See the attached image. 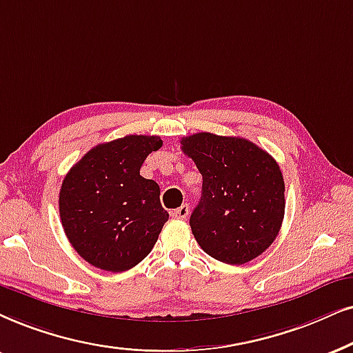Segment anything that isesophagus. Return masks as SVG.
Wrapping results in <instances>:
<instances>
[{
	"instance_id": "34e87169",
	"label": "esophagus",
	"mask_w": 353,
	"mask_h": 353,
	"mask_svg": "<svg viewBox=\"0 0 353 353\" xmlns=\"http://www.w3.org/2000/svg\"><path fill=\"white\" fill-rule=\"evenodd\" d=\"M189 213H190V207L185 203V205H182V207L174 210L172 216L177 218V220H187V216H189Z\"/></svg>"
}]
</instances>
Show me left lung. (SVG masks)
Instances as JSON below:
<instances>
[{
    "label": "left lung",
    "instance_id": "1",
    "mask_svg": "<svg viewBox=\"0 0 353 353\" xmlns=\"http://www.w3.org/2000/svg\"><path fill=\"white\" fill-rule=\"evenodd\" d=\"M202 174L190 228L208 256L241 265L274 243L285 215V182L272 156L239 137L202 132L181 140Z\"/></svg>",
    "mask_w": 353,
    "mask_h": 353
}]
</instances>
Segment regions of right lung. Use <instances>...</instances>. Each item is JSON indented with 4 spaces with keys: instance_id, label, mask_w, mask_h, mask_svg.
<instances>
[{
    "instance_id": "add662e5",
    "label": "right lung",
    "mask_w": 353,
    "mask_h": 353,
    "mask_svg": "<svg viewBox=\"0 0 353 353\" xmlns=\"http://www.w3.org/2000/svg\"><path fill=\"white\" fill-rule=\"evenodd\" d=\"M159 137L127 135L89 150L70 169L60 189L65 234L84 261L107 272H125L151 252L169 213L159 185L140 176Z\"/></svg>"
}]
</instances>
